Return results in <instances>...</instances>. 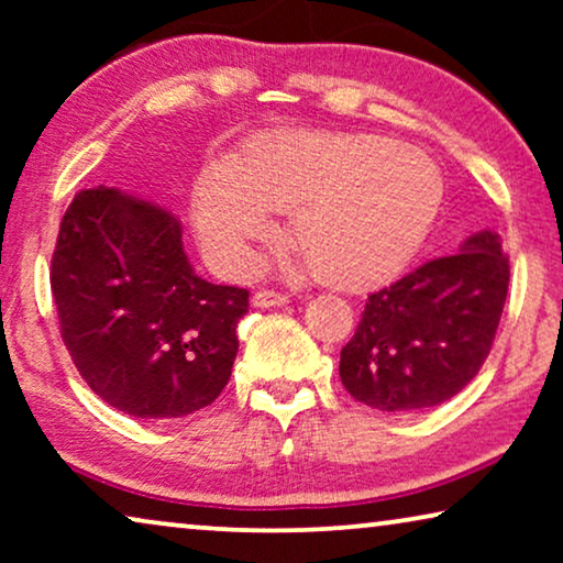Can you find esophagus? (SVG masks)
Segmentation results:
<instances>
[{"label": "esophagus", "mask_w": 563, "mask_h": 563, "mask_svg": "<svg viewBox=\"0 0 563 563\" xmlns=\"http://www.w3.org/2000/svg\"><path fill=\"white\" fill-rule=\"evenodd\" d=\"M253 307H282L289 302L287 295H282V291H272V289H261L253 295Z\"/></svg>", "instance_id": "34e87169"}]
</instances>
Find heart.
Instances as JSON below:
<instances>
[{"label": "heart", "mask_w": 563, "mask_h": 563, "mask_svg": "<svg viewBox=\"0 0 563 563\" xmlns=\"http://www.w3.org/2000/svg\"><path fill=\"white\" fill-rule=\"evenodd\" d=\"M433 158L372 133L289 130L251 143L230 172L199 176L191 212L212 256L253 264L274 233L268 212H289V238L330 287L366 289L410 264L443 205Z\"/></svg>", "instance_id": "obj_1"}]
</instances>
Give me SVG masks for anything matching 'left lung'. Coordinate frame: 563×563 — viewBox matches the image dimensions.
I'll use <instances>...</instances> for the list:
<instances>
[{"instance_id": "1", "label": "left lung", "mask_w": 563, "mask_h": 563, "mask_svg": "<svg viewBox=\"0 0 563 563\" xmlns=\"http://www.w3.org/2000/svg\"><path fill=\"white\" fill-rule=\"evenodd\" d=\"M507 284L499 235L482 230L453 256L368 295L341 351L343 387L382 412L428 410L456 397L489 356Z\"/></svg>"}]
</instances>
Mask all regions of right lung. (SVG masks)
Masks as SVG:
<instances>
[{
    "instance_id": "obj_1",
    "label": "right lung",
    "mask_w": 563,
    "mask_h": 563,
    "mask_svg": "<svg viewBox=\"0 0 563 563\" xmlns=\"http://www.w3.org/2000/svg\"><path fill=\"white\" fill-rule=\"evenodd\" d=\"M51 289L76 368L114 410L184 418L225 389L249 291L195 274L164 205L81 189L60 220Z\"/></svg>"
}]
</instances>
